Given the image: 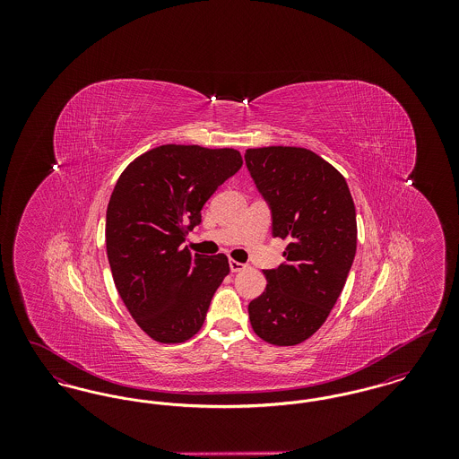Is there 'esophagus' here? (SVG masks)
<instances>
[{
  "label": "esophagus",
  "mask_w": 459,
  "mask_h": 459,
  "mask_svg": "<svg viewBox=\"0 0 459 459\" xmlns=\"http://www.w3.org/2000/svg\"><path fill=\"white\" fill-rule=\"evenodd\" d=\"M230 264V270L234 272V273H238V272H242V270H246V264L244 263L236 262V260H230L229 262Z\"/></svg>",
  "instance_id": "34e87169"
}]
</instances>
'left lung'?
Instances as JSON below:
<instances>
[{
  "label": "left lung",
  "mask_w": 459,
  "mask_h": 459,
  "mask_svg": "<svg viewBox=\"0 0 459 459\" xmlns=\"http://www.w3.org/2000/svg\"><path fill=\"white\" fill-rule=\"evenodd\" d=\"M246 165L272 210L287 263L264 270L266 287L247 311L264 342L296 346L327 320L356 255V210L342 174L306 148L246 150Z\"/></svg>",
  "instance_id": "1"
}]
</instances>
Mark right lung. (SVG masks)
<instances>
[{
	"label": "right lung",
	"mask_w": 459,
	"mask_h": 459,
	"mask_svg": "<svg viewBox=\"0 0 459 459\" xmlns=\"http://www.w3.org/2000/svg\"><path fill=\"white\" fill-rule=\"evenodd\" d=\"M240 167L232 148L163 144L137 156L117 180L105 227L109 268L132 318L156 342L195 337L230 272L225 255H191L180 244Z\"/></svg>",
	"instance_id": "right-lung-1"
}]
</instances>
